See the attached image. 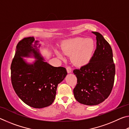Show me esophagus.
Listing matches in <instances>:
<instances>
[{
    "label": "esophagus",
    "instance_id": "1",
    "mask_svg": "<svg viewBox=\"0 0 129 129\" xmlns=\"http://www.w3.org/2000/svg\"><path fill=\"white\" fill-rule=\"evenodd\" d=\"M67 72L69 73H71L72 72V69H71V67H69V66H68L67 67Z\"/></svg>",
    "mask_w": 129,
    "mask_h": 129
}]
</instances>
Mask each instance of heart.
Returning <instances> with one entry per match:
<instances>
[{
  "label": "heart",
  "mask_w": 129,
  "mask_h": 129,
  "mask_svg": "<svg viewBox=\"0 0 129 129\" xmlns=\"http://www.w3.org/2000/svg\"><path fill=\"white\" fill-rule=\"evenodd\" d=\"M61 49L65 55L71 57V60L76 66L81 67L90 62L94 53L95 44L92 39L76 38L63 43ZM56 53L61 60L65 57L62 53L56 51Z\"/></svg>",
  "instance_id": "obj_1"
}]
</instances>
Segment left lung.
Segmentation results:
<instances>
[{
	"instance_id": "1",
	"label": "left lung",
	"mask_w": 129,
	"mask_h": 129,
	"mask_svg": "<svg viewBox=\"0 0 129 129\" xmlns=\"http://www.w3.org/2000/svg\"><path fill=\"white\" fill-rule=\"evenodd\" d=\"M92 33L97 40V48L92 58L88 64L73 71L77 78L73 89L75 99L80 104L90 106L101 103L109 97L115 73L110 44L101 34Z\"/></svg>"
}]
</instances>
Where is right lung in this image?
Masks as SVG:
<instances>
[{"mask_svg":"<svg viewBox=\"0 0 129 129\" xmlns=\"http://www.w3.org/2000/svg\"><path fill=\"white\" fill-rule=\"evenodd\" d=\"M38 42L34 37H28L18 43L11 65V77L17 96L27 105L40 109L53 103L57 87L67 72L64 67H54L45 62L36 46ZM30 55L38 59L32 64L22 58Z\"/></svg>","mask_w":129,"mask_h":129,"instance_id":"1","label":"right lung"}]
</instances>
